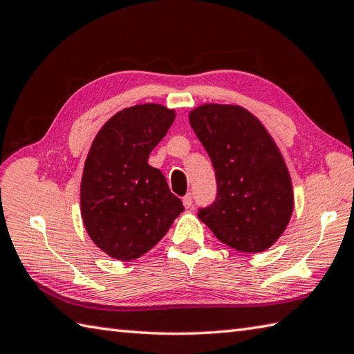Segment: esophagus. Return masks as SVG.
<instances>
[{
    "mask_svg": "<svg viewBox=\"0 0 354 354\" xmlns=\"http://www.w3.org/2000/svg\"><path fill=\"white\" fill-rule=\"evenodd\" d=\"M192 204H193V199H192V195L189 193V195H185V196L183 198V205L185 207V209H190Z\"/></svg>",
    "mask_w": 354,
    "mask_h": 354,
    "instance_id": "obj_1",
    "label": "esophagus"
}]
</instances>
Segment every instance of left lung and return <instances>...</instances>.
<instances>
[{
  "mask_svg": "<svg viewBox=\"0 0 354 354\" xmlns=\"http://www.w3.org/2000/svg\"><path fill=\"white\" fill-rule=\"evenodd\" d=\"M189 122L218 183L216 201L198 218L234 250H267L286 232L295 207L279 147L264 124L236 104H203L189 113Z\"/></svg>",
  "mask_w": 354,
  "mask_h": 354,
  "instance_id": "8db88e82",
  "label": "left lung"
}]
</instances>
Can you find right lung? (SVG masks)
<instances>
[{
  "label": "right lung",
  "mask_w": 354,
  "mask_h": 354,
  "mask_svg": "<svg viewBox=\"0 0 354 354\" xmlns=\"http://www.w3.org/2000/svg\"><path fill=\"white\" fill-rule=\"evenodd\" d=\"M175 116L162 104H136L110 118L90 145L81 218L90 239L110 258H141L184 212L162 173L147 162Z\"/></svg>",
  "instance_id": "add662e5"
}]
</instances>
